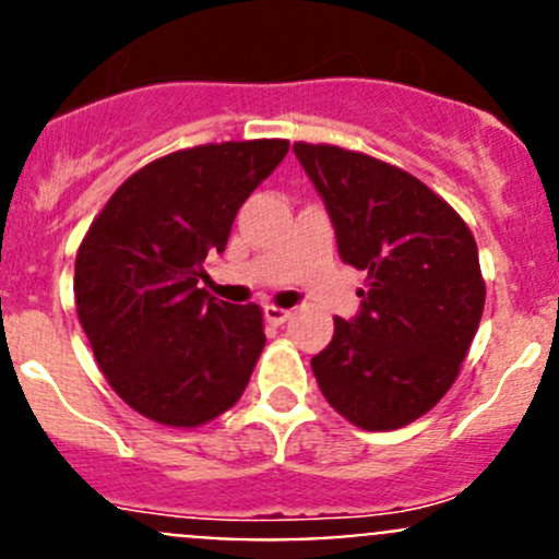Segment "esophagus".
Here are the masks:
<instances>
[{"instance_id": "esophagus-1", "label": "esophagus", "mask_w": 559, "mask_h": 559, "mask_svg": "<svg viewBox=\"0 0 559 559\" xmlns=\"http://www.w3.org/2000/svg\"><path fill=\"white\" fill-rule=\"evenodd\" d=\"M292 311H286V308H278V306H264V319L270 321V324H284L286 319H289Z\"/></svg>"}]
</instances>
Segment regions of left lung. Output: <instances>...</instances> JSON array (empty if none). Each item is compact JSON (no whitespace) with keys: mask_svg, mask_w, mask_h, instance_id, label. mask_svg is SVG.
Returning a JSON list of instances; mask_svg holds the SVG:
<instances>
[{"mask_svg":"<svg viewBox=\"0 0 559 559\" xmlns=\"http://www.w3.org/2000/svg\"><path fill=\"white\" fill-rule=\"evenodd\" d=\"M335 224L343 262L365 270L362 311L335 319L311 359L326 403L368 432L411 425L452 389L484 313L476 238L411 173L341 145L295 143Z\"/></svg>","mask_w":559,"mask_h":559,"instance_id":"8db88e82","label":"left lung"}]
</instances>
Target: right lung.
Listing matches in <instances>:
<instances>
[{
    "label": "right lung",
    "instance_id": "add662e5",
    "mask_svg": "<svg viewBox=\"0 0 559 559\" xmlns=\"http://www.w3.org/2000/svg\"><path fill=\"white\" fill-rule=\"evenodd\" d=\"M289 140H229L159 156L129 175L75 257V308L107 384L145 419L178 430L233 408L264 348L257 302L200 289L240 205Z\"/></svg>",
    "mask_w": 559,
    "mask_h": 559
}]
</instances>
